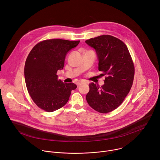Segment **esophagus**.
Wrapping results in <instances>:
<instances>
[{"label":"esophagus","instance_id":"1","mask_svg":"<svg viewBox=\"0 0 160 160\" xmlns=\"http://www.w3.org/2000/svg\"><path fill=\"white\" fill-rule=\"evenodd\" d=\"M81 84H82V83H81V82H78V83H77V87H79Z\"/></svg>","mask_w":160,"mask_h":160}]
</instances>
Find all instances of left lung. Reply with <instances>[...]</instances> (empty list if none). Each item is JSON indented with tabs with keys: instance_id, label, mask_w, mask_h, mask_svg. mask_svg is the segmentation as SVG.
<instances>
[{
	"instance_id": "8db88e82",
	"label": "left lung",
	"mask_w": 160,
	"mask_h": 160,
	"mask_svg": "<svg viewBox=\"0 0 160 160\" xmlns=\"http://www.w3.org/2000/svg\"><path fill=\"white\" fill-rule=\"evenodd\" d=\"M95 49L99 59V70L106 75L100 87L90 83L86 100L89 106L101 113L117 109L124 101L132 86L135 68L127 45L118 38L103 35L85 40Z\"/></svg>"
}]
</instances>
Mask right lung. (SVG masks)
Listing matches in <instances>:
<instances>
[{"label": "right lung", "instance_id": "1", "mask_svg": "<svg viewBox=\"0 0 160 160\" xmlns=\"http://www.w3.org/2000/svg\"><path fill=\"white\" fill-rule=\"evenodd\" d=\"M80 40L49 39L37 43L29 53L25 65L28 92L40 109L53 112L63 107L77 86L58 79L62 70L67 52L77 47Z\"/></svg>", "mask_w": 160, "mask_h": 160}]
</instances>
